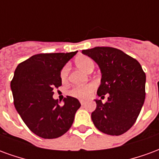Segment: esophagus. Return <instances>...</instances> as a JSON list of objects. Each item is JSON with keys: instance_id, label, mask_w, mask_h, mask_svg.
I'll return each instance as SVG.
<instances>
[{"instance_id": "34e87169", "label": "esophagus", "mask_w": 159, "mask_h": 159, "mask_svg": "<svg viewBox=\"0 0 159 159\" xmlns=\"http://www.w3.org/2000/svg\"><path fill=\"white\" fill-rule=\"evenodd\" d=\"M80 103H81V105H82V106H83V105H85V101H83V100H81V101H80Z\"/></svg>"}]
</instances>
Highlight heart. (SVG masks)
Here are the masks:
<instances>
[{
	"label": "heart",
	"instance_id": "b5f03b06",
	"mask_svg": "<svg viewBox=\"0 0 159 159\" xmlns=\"http://www.w3.org/2000/svg\"><path fill=\"white\" fill-rule=\"evenodd\" d=\"M76 65L79 69L87 73H89L91 70H93V67H94L93 60L89 57H86V56H82V57L77 58L76 59ZM68 72H69L68 66H66L65 67H63L61 71H60L61 81H63V82L66 81L67 76H68ZM94 88L95 87L93 83L87 84L85 86L75 87L70 91V95L77 98V99H80V100H85L91 95V93H93V91L94 90Z\"/></svg>",
	"mask_w": 159,
	"mask_h": 159
}]
</instances>
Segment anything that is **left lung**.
Wrapping results in <instances>:
<instances>
[{"label": "left lung", "mask_w": 159, "mask_h": 159, "mask_svg": "<svg viewBox=\"0 0 159 159\" xmlns=\"http://www.w3.org/2000/svg\"><path fill=\"white\" fill-rule=\"evenodd\" d=\"M99 66L101 72L97 94L105 104L94 100L96 109L91 114L94 126L102 133L120 135L135 123L145 101L146 74L140 63L119 49L96 47L82 51Z\"/></svg>", "instance_id": "8db88e82"}]
</instances>
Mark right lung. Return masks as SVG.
Here are the masks:
<instances>
[{
    "label": "right lung",
    "instance_id": "add662e5",
    "mask_svg": "<svg viewBox=\"0 0 159 159\" xmlns=\"http://www.w3.org/2000/svg\"><path fill=\"white\" fill-rule=\"evenodd\" d=\"M76 52L40 53L17 66L11 82L16 110L26 126L44 139H54L71 127L79 100L71 96L59 105L53 89L62 85L60 71Z\"/></svg>",
    "mask_w": 159,
    "mask_h": 159
}]
</instances>
